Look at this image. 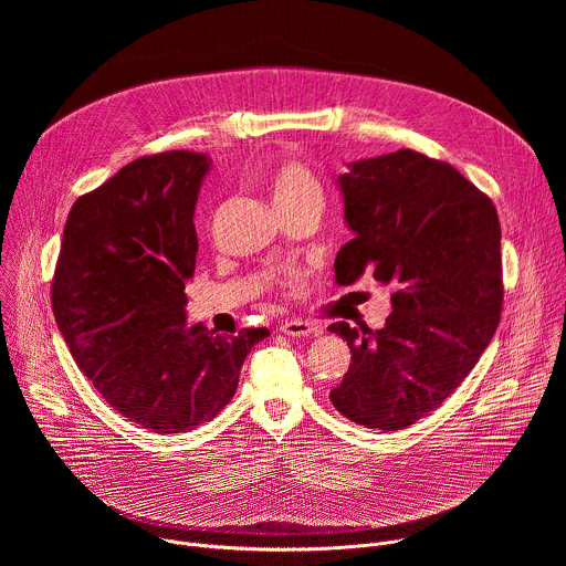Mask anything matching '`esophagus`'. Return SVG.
<instances>
[{
    "label": "esophagus",
    "instance_id": "34e87169",
    "mask_svg": "<svg viewBox=\"0 0 566 566\" xmlns=\"http://www.w3.org/2000/svg\"><path fill=\"white\" fill-rule=\"evenodd\" d=\"M280 332L291 336V338H313V336H319V329L313 325V322H306V319H286V322H282Z\"/></svg>",
    "mask_w": 566,
    "mask_h": 566
}]
</instances>
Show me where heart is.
Segmentation results:
<instances>
[{"label": "heart", "mask_w": 566, "mask_h": 566, "mask_svg": "<svg viewBox=\"0 0 566 566\" xmlns=\"http://www.w3.org/2000/svg\"><path fill=\"white\" fill-rule=\"evenodd\" d=\"M266 186L280 212H291L302 208L319 210L322 201H325L317 177L302 164V160H295V158L277 164L269 172Z\"/></svg>", "instance_id": "heart-1"}]
</instances>
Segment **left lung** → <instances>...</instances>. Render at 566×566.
Returning a JSON list of instances; mask_svg holds the SVG:
<instances>
[{"mask_svg":"<svg viewBox=\"0 0 566 566\" xmlns=\"http://www.w3.org/2000/svg\"><path fill=\"white\" fill-rule=\"evenodd\" d=\"M354 239L336 258L347 286L391 284V313L371 332L336 322L352 349L334 408L371 430H402L463 382L493 340L502 304V226L489 195L446 160L415 149L356 160L338 179Z\"/></svg>","mask_w":566,"mask_h":566,"instance_id":"left-lung-1","label":"left lung"}]
</instances>
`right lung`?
<instances>
[{
  "mask_svg": "<svg viewBox=\"0 0 566 566\" xmlns=\"http://www.w3.org/2000/svg\"><path fill=\"white\" fill-rule=\"evenodd\" d=\"M210 156H140L80 197L64 226L51 306L73 360L123 419L190 432L234 396L249 352L271 332L214 336L186 325L195 206Z\"/></svg>",
  "mask_w": 566,
  "mask_h": 566,
  "instance_id": "add662e5",
  "label": "right lung"
}]
</instances>
